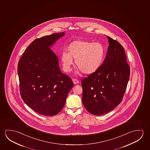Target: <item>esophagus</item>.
<instances>
[{"instance_id": "esophagus-1", "label": "esophagus", "mask_w": 150, "mask_h": 150, "mask_svg": "<svg viewBox=\"0 0 150 150\" xmlns=\"http://www.w3.org/2000/svg\"><path fill=\"white\" fill-rule=\"evenodd\" d=\"M79 82V81L78 80H77L76 79H73V83H74V84H78Z\"/></svg>"}]
</instances>
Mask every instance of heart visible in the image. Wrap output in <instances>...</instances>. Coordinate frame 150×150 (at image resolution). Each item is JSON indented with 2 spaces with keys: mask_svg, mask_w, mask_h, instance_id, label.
I'll use <instances>...</instances> for the list:
<instances>
[{
  "mask_svg": "<svg viewBox=\"0 0 150 150\" xmlns=\"http://www.w3.org/2000/svg\"><path fill=\"white\" fill-rule=\"evenodd\" d=\"M68 52H62L61 62L64 71H70L74 59L78 72L91 74L98 71L102 65L105 57V49L99 42L92 43L88 40H75L69 44Z\"/></svg>",
  "mask_w": 150,
  "mask_h": 150,
  "instance_id": "b5f03b06",
  "label": "heart"
}]
</instances>
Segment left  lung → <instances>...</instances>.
<instances>
[{
    "label": "left lung",
    "instance_id": "1",
    "mask_svg": "<svg viewBox=\"0 0 150 150\" xmlns=\"http://www.w3.org/2000/svg\"><path fill=\"white\" fill-rule=\"evenodd\" d=\"M107 55L98 71L82 80V103L94 115L106 114L121 103L130 77V66L124 48L107 36Z\"/></svg>",
    "mask_w": 150,
    "mask_h": 150
}]
</instances>
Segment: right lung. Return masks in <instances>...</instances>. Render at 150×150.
Listing matches in <instances>:
<instances>
[{
  "mask_svg": "<svg viewBox=\"0 0 150 150\" xmlns=\"http://www.w3.org/2000/svg\"><path fill=\"white\" fill-rule=\"evenodd\" d=\"M64 34L54 33L36 38L18 62L21 96L39 114L52 116L58 114L74 86L71 79L60 70L57 56L50 48Z\"/></svg>",
  "mask_w": 150,
  "mask_h": 150,
  "instance_id": "right-lung-1",
  "label": "right lung"
}]
</instances>
